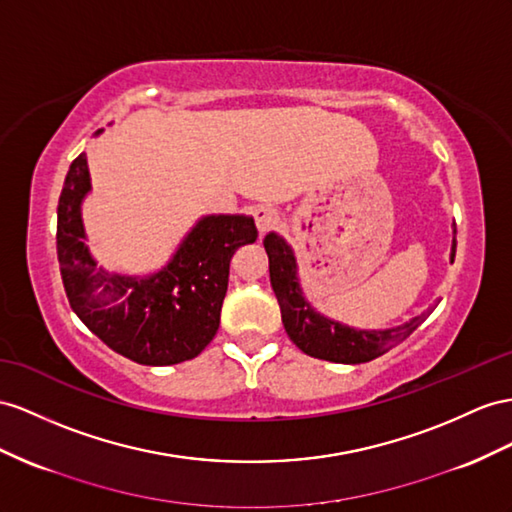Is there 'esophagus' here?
Segmentation results:
<instances>
[{
  "instance_id": "esophagus-1",
  "label": "esophagus",
  "mask_w": 512,
  "mask_h": 512,
  "mask_svg": "<svg viewBox=\"0 0 512 512\" xmlns=\"http://www.w3.org/2000/svg\"><path fill=\"white\" fill-rule=\"evenodd\" d=\"M255 222H257V229H259V233L264 235V233H268V231H272V229H277L279 227V222H281V216H279V212L274 207H257L255 209Z\"/></svg>"
}]
</instances>
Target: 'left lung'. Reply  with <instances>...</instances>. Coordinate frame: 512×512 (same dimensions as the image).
Segmentation results:
<instances>
[{"instance_id": "8db88e82", "label": "left lung", "mask_w": 512, "mask_h": 512, "mask_svg": "<svg viewBox=\"0 0 512 512\" xmlns=\"http://www.w3.org/2000/svg\"><path fill=\"white\" fill-rule=\"evenodd\" d=\"M264 246L270 259V283L279 300L285 331L292 342L309 357L333 363L372 361L385 355L396 344L404 342L430 316L432 307L426 309L422 316L385 331H359L324 318L322 313L307 303L303 290H300L292 246L279 238L277 233H268L264 238ZM454 251L456 240L452 246V261Z\"/></svg>"}]
</instances>
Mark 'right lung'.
Wrapping results in <instances>:
<instances>
[{"instance_id": "right-lung-1", "label": "right lung", "mask_w": 512, "mask_h": 512, "mask_svg": "<svg viewBox=\"0 0 512 512\" xmlns=\"http://www.w3.org/2000/svg\"><path fill=\"white\" fill-rule=\"evenodd\" d=\"M88 192V162L80 153L64 179L56 233L64 292L77 318L114 352L142 365H175L201 355L218 331L231 257L257 240L255 220L205 216L160 272L123 277L97 268L84 242Z\"/></svg>"}]
</instances>
